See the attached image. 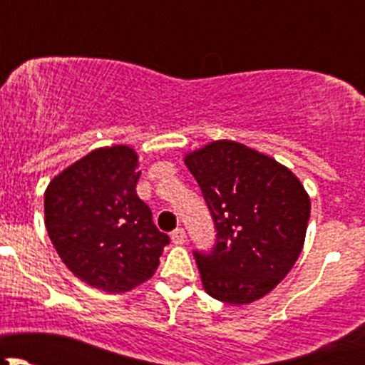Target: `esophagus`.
<instances>
[{
  "label": "esophagus",
  "instance_id": "1",
  "mask_svg": "<svg viewBox=\"0 0 365 365\" xmlns=\"http://www.w3.org/2000/svg\"><path fill=\"white\" fill-rule=\"evenodd\" d=\"M171 240H173V244H176V245H182L183 242H185V231H183V227H176V230L173 231Z\"/></svg>",
  "mask_w": 365,
  "mask_h": 365
}]
</instances>
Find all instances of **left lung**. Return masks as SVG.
<instances>
[{
    "label": "left lung",
    "mask_w": 365,
    "mask_h": 365,
    "mask_svg": "<svg viewBox=\"0 0 365 365\" xmlns=\"http://www.w3.org/2000/svg\"><path fill=\"white\" fill-rule=\"evenodd\" d=\"M215 226L210 252L194 251L210 297L251 304L288 275L304 247L311 201L300 180L272 157L215 141L185 157Z\"/></svg>",
    "instance_id": "1"
}]
</instances>
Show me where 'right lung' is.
<instances>
[{
    "label": "right lung",
    "instance_id": "obj_1",
    "mask_svg": "<svg viewBox=\"0 0 365 365\" xmlns=\"http://www.w3.org/2000/svg\"><path fill=\"white\" fill-rule=\"evenodd\" d=\"M128 146L98 148L51 180L46 227L67 268L108 293L130 292L159 267L169 237L135 194L141 173Z\"/></svg>",
    "mask_w": 365,
    "mask_h": 365
}]
</instances>
